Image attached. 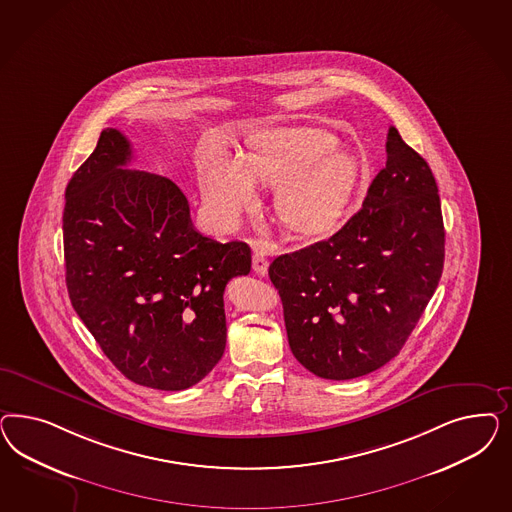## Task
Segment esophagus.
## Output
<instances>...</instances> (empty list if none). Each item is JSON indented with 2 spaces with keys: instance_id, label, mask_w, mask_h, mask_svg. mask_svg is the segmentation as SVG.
I'll use <instances>...</instances> for the list:
<instances>
[{
  "instance_id": "esophagus-1",
  "label": "esophagus",
  "mask_w": 512,
  "mask_h": 512,
  "mask_svg": "<svg viewBox=\"0 0 512 512\" xmlns=\"http://www.w3.org/2000/svg\"><path fill=\"white\" fill-rule=\"evenodd\" d=\"M253 270L257 274H261V276L268 272V259H266V253H264L263 249H255L253 251Z\"/></svg>"
}]
</instances>
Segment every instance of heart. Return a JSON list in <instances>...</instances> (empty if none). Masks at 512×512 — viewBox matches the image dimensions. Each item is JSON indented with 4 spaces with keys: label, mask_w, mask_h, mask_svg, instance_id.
<instances>
[{
    "label": "heart",
    "mask_w": 512,
    "mask_h": 512,
    "mask_svg": "<svg viewBox=\"0 0 512 512\" xmlns=\"http://www.w3.org/2000/svg\"><path fill=\"white\" fill-rule=\"evenodd\" d=\"M323 129L278 127L253 133L246 154L208 155L201 163L202 199L221 223H234L257 202L255 184L278 187L276 214L300 236L340 227L357 197L364 169Z\"/></svg>",
    "instance_id": "b5f03b06"
}]
</instances>
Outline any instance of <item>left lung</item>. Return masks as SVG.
Segmentation results:
<instances>
[{
  "instance_id": "1",
  "label": "left lung",
  "mask_w": 512,
  "mask_h": 512,
  "mask_svg": "<svg viewBox=\"0 0 512 512\" xmlns=\"http://www.w3.org/2000/svg\"><path fill=\"white\" fill-rule=\"evenodd\" d=\"M445 229L432 169L396 127L362 208L328 240L274 259L291 351L323 379L375 372L402 351L434 296Z\"/></svg>"
}]
</instances>
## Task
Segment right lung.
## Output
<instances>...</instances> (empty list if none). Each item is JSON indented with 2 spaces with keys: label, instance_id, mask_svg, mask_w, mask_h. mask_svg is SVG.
<instances>
[{
  "label": "right lung",
  "instance_id": "add662e5",
  "mask_svg": "<svg viewBox=\"0 0 512 512\" xmlns=\"http://www.w3.org/2000/svg\"><path fill=\"white\" fill-rule=\"evenodd\" d=\"M118 129L101 131L65 189L63 253L71 304L127 379L184 390L223 357L225 285L251 270L246 242L202 236L172 180L125 169Z\"/></svg>",
  "mask_w": 512,
  "mask_h": 512
}]
</instances>
